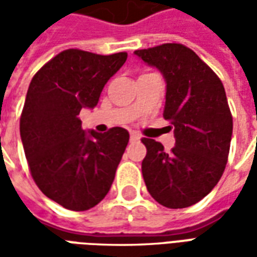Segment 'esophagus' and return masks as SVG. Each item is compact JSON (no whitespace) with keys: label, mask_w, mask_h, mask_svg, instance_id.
<instances>
[{"label":"esophagus","mask_w":257,"mask_h":257,"mask_svg":"<svg viewBox=\"0 0 257 257\" xmlns=\"http://www.w3.org/2000/svg\"><path fill=\"white\" fill-rule=\"evenodd\" d=\"M129 139H131V142H132V143H136V142H140V136L138 134H135V132H132V134H131V138H129Z\"/></svg>","instance_id":"esophagus-1"}]
</instances>
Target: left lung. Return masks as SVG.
Instances as JSON below:
<instances>
[{"label": "left lung", "mask_w": 257, "mask_h": 257, "mask_svg": "<svg viewBox=\"0 0 257 257\" xmlns=\"http://www.w3.org/2000/svg\"><path fill=\"white\" fill-rule=\"evenodd\" d=\"M156 67L167 84L164 118L171 119L175 147L171 153L153 139H143L142 162L147 190L171 209L197 204L213 190L227 164L232 117L219 77L182 44L135 51Z\"/></svg>", "instance_id": "obj_1"}]
</instances>
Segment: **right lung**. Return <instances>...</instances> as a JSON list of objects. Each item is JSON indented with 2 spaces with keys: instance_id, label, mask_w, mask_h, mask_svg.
Masks as SVG:
<instances>
[{
  "instance_id": "add662e5",
  "label": "right lung",
  "mask_w": 257,
  "mask_h": 257,
  "mask_svg": "<svg viewBox=\"0 0 257 257\" xmlns=\"http://www.w3.org/2000/svg\"><path fill=\"white\" fill-rule=\"evenodd\" d=\"M67 49L33 77L20 118V138L31 176L42 193L70 210H88L111 187L129 134L84 131L78 114L99 103L107 81L126 60Z\"/></svg>"
}]
</instances>
